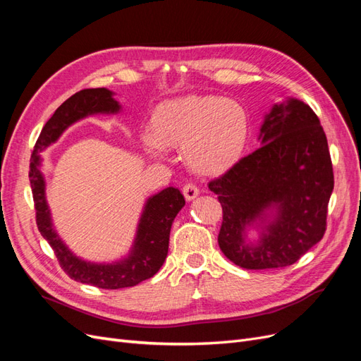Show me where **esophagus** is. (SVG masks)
<instances>
[{
  "label": "esophagus",
  "mask_w": 361,
  "mask_h": 361,
  "mask_svg": "<svg viewBox=\"0 0 361 361\" xmlns=\"http://www.w3.org/2000/svg\"><path fill=\"white\" fill-rule=\"evenodd\" d=\"M182 192H183V195H185V199H187L188 202H191V200H194V199L199 195V188L195 187L194 183H187V185H185V187H183Z\"/></svg>",
  "instance_id": "obj_1"
}]
</instances>
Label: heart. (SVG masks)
<instances>
[{
	"mask_svg": "<svg viewBox=\"0 0 361 361\" xmlns=\"http://www.w3.org/2000/svg\"><path fill=\"white\" fill-rule=\"evenodd\" d=\"M154 128H145L140 143L157 161L170 147H182L188 166L199 173H221L241 158L248 140V116L243 105L221 96H182L158 105Z\"/></svg>",
	"mask_w": 361,
	"mask_h": 361,
	"instance_id": "1",
	"label": "heart"
}]
</instances>
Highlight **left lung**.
Returning <instances> with one entry per match:
<instances>
[{
  "label": "left lung",
  "mask_w": 361,
  "mask_h": 361,
  "mask_svg": "<svg viewBox=\"0 0 361 361\" xmlns=\"http://www.w3.org/2000/svg\"><path fill=\"white\" fill-rule=\"evenodd\" d=\"M260 147L209 182L223 207L218 245L245 269L283 268L318 244L334 188L329 143L318 116L288 97L272 105ZM256 228L259 238L246 233Z\"/></svg>",
  "instance_id": "obj_1"
}]
</instances>
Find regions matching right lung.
<instances>
[{"mask_svg":"<svg viewBox=\"0 0 361 361\" xmlns=\"http://www.w3.org/2000/svg\"><path fill=\"white\" fill-rule=\"evenodd\" d=\"M108 89H85L64 101L43 126L36 141L30 162V183L36 207L39 232L47 239L57 256L60 267L75 281L102 289H122L135 286L154 277L169 253L170 228L185 199L178 188L169 187L146 200L141 212L137 235L129 255L111 264H94L73 255L54 228L47 202V183L40 166V152L60 138L71 125L93 114H117L120 104Z\"/></svg>","mask_w":361,"mask_h":361,"instance_id":"right-lung-1","label":"right lung"}]
</instances>
